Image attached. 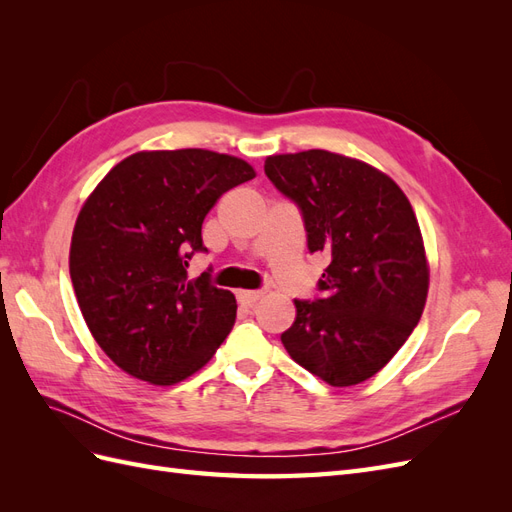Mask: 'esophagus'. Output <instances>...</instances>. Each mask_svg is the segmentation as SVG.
<instances>
[{"label":"esophagus","mask_w":512,"mask_h":512,"mask_svg":"<svg viewBox=\"0 0 512 512\" xmlns=\"http://www.w3.org/2000/svg\"><path fill=\"white\" fill-rule=\"evenodd\" d=\"M262 294H265L262 290H239L237 299L241 305H254L262 297Z\"/></svg>","instance_id":"obj_1"}]
</instances>
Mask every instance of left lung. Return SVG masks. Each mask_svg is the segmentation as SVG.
Returning a JSON list of instances; mask_svg holds the SVG:
<instances>
[{
    "label": "left lung",
    "mask_w": 512,
    "mask_h": 512,
    "mask_svg": "<svg viewBox=\"0 0 512 512\" xmlns=\"http://www.w3.org/2000/svg\"><path fill=\"white\" fill-rule=\"evenodd\" d=\"M275 188L299 205L309 252H324L322 299L294 301L282 333L294 363L331 386L369 380L423 316L429 262L414 209L376 166L307 149L265 160Z\"/></svg>",
    "instance_id": "obj_1"
}]
</instances>
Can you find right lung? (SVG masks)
Listing matches in <instances>:
<instances>
[{
  "label": "right lung",
  "mask_w": 512,
  "mask_h": 512,
  "mask_svg": "<svg viewBox=\"0 0 512 512\" xmlns=\"http://www.w3.org/2000/svg\"><path fill=\"white\" fill-rule=\"evenodd\" d=\"M256 177L209 149L138 151L87 196L70 243L76 301L98 346L132 378L170 386L203 369L237 318L230 290L188 280L218 198Z\"/></svg>",
  "instance_id": "add662e5"
}]
</instances>
